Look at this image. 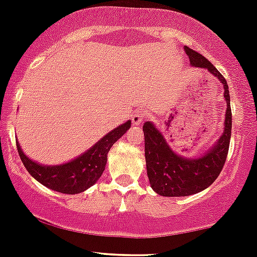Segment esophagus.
<instances>
[{
  "instance_id": "34e87169",
  "label": "esophagus",
  "mask_w": 257,
  "mask_h": 257,
  "mask_svg": "<svg viewBox=\"0 0 257 257\" xmlns=\"http://www.w3.org/2000/svg\"><path fill=\"white\" fill-rule=\"evenodd\" d=\"M146 117H147V114L144 113L143 110H136L135 111V114L131 116V120L132 122H134V125H140Z\"/></svg>"
}]
</instances>
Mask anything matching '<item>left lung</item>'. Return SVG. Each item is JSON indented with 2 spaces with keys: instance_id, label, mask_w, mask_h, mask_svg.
Masks as SVG:
<instances>
[{
  "instance_id": "left-lung-1",
  "label": "left lung",
  "mask_w": 257,
  "mask_h": 257,
  "mask_svg": "<svg viewBox=\"0 0 257 257\" xmlns=\"http://www.w3.org/2000/svg\"><path fill=\"white\" fill-rule=\"evenodd\" d=\"M184 51L193 66L207 69L223 85V96L227 103L224 132L218 142L204 157L199 159H186L171 151L165 142V138L152 122H144L147 175L152 188L164 197H187L204 191L214 183L226 163L232 135V110L226 79L203 54L187 46Z\"/></svg>"
}]
</instances>
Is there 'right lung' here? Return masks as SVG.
I'll use <instances>...</instances> for the list:
<instances>
[{
  "mask_svg": "<svg viewBox=\"0 0 257 257\" xmlns=\"http://www.w3.org/2000/svg\"><path fill=\"white\" fill-rule=\"evenodd\" d=\"M131 126V121L109 132L100 141L88 149L79 158L58 166H43L30 160L20 149L17 142L19 157L22 163L27 167L29 174L43 186L64 194H76L90 188L97 182L104 171L108 159V153L113 144L125 135Z\"/></svg>",
  "mask_w": 257,
  "mask_h": 257,
  "instance_id": "right-lung-1",
  "label": "right lung"
}]
</instances>
